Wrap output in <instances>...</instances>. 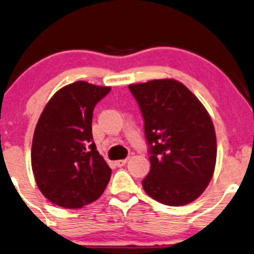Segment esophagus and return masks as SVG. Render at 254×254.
Instances as JSON below:
<instances>
[{
	"label": "esophagus",
	"mask_w": 254,
	"mask_h": 254,
	"mask_svg": "<svg viewBox=\"0 0 254 254\" xmlns=\"http://www.w3.org/2000/svg\"><path fill=\"white\" fill-rule=\"evenodd\" d=\"M127 163V159H124V160H117L115 161V165L117 167H122V166H125Z\"/></svg>",
	"instance_id": "34e87169"
}]
</instances>
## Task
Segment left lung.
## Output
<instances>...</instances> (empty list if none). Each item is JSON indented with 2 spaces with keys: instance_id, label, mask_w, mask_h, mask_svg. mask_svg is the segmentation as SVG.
I'll return each instance as SVG.
<instances>
[{
  "instance_id": "1",
  "label": "left lung",
  "mask_w": 254,
  "mask_h": 254,
  "mask_svg": "<svg viewBox=\"0 0 254 254\" xmlns=\"http://www.w3.org/2000/svg\"><path fill=\"white\" fill-rule=\"evenodd\" d=\"M128 87L143 113L151 154L144 190L167 206L192 202L208 187L217 161L208 111L187 86L173 78Z\"/></svg>"
}]
</instances>
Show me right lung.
<instances>
[{
	"mask_svg": "<svg viewBox=\"0 0 254 254\" xmlns=\"http://www.w3.org/2000/svg\"><path fill=\"white\" fill-rule=\"evenodd\" d=\"M109 86L76 81L57 91L34 132L31 167L40 191L52 203L76 209L100 197L111 168L92 135L94 106Z\"/></svg>",
	"mask_w": 254,
	"mask_h": 254,
	"instance_id": "1",
	"label": "right lung"
}]
</instances>
